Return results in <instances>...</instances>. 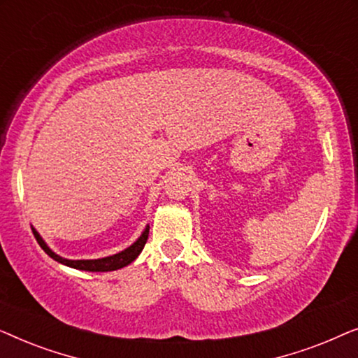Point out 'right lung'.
<instances>
[{
    "instance_id": "add662e5",
    "label": "right lung",
    "mask_w": 358,
    "mask_h": 358,
    "mask_svg": "<svg viewBox=\"0 0 358 358\" xmlns=\"http://www.w3.org/2000/svg\"><path fill=\"white\" fill-rule=\"evenodd\" d=\"M32 233H34V236H36L37 243L41 244V248L43 249V251H45L52 259H55L57 262L65 264V266L73 267V268H80V271L109 272V271H117V268H122V267L129 266L130 262H134L135 259L138 257V254L143 251V248H145V244H146V239H148L150 227H146L145 231L141 233V236L136 239V241L131 244L130 248H127L125 251H122L119 254H114V256H109V257L94 259V261H70V259L60 257V256H58V254L53 252L52 249L47 246L45 241H43V239L41 238V234H38L34 228H32Z\"/></svg>"
}]
</instances>
